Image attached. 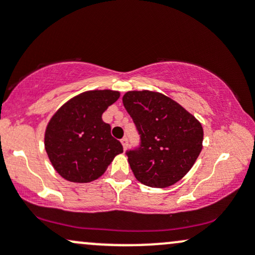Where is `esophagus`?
I'll return each mask as SVG.
<instances>
[{"instance_id":"1","label":"esophagus","mask_w":255,"mask_h":255,"mask_svg":"<svg viewBox=\"0 0 255 255\" xmlns=\"http://www.w3.org/2000/svg\"><path fill=\"white\" fill-rule=\"evenodd\" d=\"M121 144H122V146H124V148L126 150V148H127V145H128V139L127 137H122L121 139Z\"/></svg>"}]
</instances>
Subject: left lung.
Returning <instances> with one entry per match:
<instances>
[{"label":"left lung","instance_id":"left-lung-1","mask_svg":"<svg viewBox=\"0 0 255 255\" xmlns=\"http://www.w3.org/2000/svg\"><path fill=\"white\" fill-rule=\"evenodd\" d=\"M122 103L141 135L139 150L127 153L134 176L153 188L175 184L191 170L203 148L200 121L157 91H128Z\"/></svg>","mask_w":255,"mask_h":255}]
</instances>
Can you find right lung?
<instances>
[{"label":"right lung","mask_w":255,"mask_h":255,"mask_svg":"<svg viewBox=\"0 0 255 255\" xmlns=\"http://www.w3.org/2000/svg\"><path fill=\"white\" fill-rule=\"evenodd\" d=\"M120 98L119 91L91 90L74 96L49 120L44 146L52 166L67 181L87 183L104 174L124 152L102 115Z\"/></svg>","instance_id":"obj_1"}]
</instances>
